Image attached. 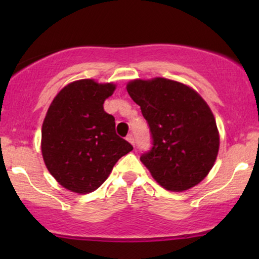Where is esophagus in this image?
<instances>
[{"label":"esophagus","instance_id":"1","mask_svg":"<svg viewBox=\"0 0 259 259\" xmlns=\"http://www.w3.org/2000/svg\"><path fill=\"white\" fill-rule=\"evenodd\" d=\"M126 139L128 140L130 143L133 145V146H134V145H136V139H134V136H133V134H128V136H127Z\"/></svg>","mask_w":259,"mask_h":259}]
</instances>
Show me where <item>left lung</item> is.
Segmentation results:
<instances>
[{
    "label": "left lung",
    "mask_w": 259,
    "mask_h": 259,
    "mask_svg": "<svg viewBox=\"0 0 259 259\" xmlns=\"http://www.w3.org/2000/svg\"><path fill=\"white\" fill-rule=\"evenodd\" d=\"M126 88L150 127L152 148L140 160L152 177L176 192L199 184L219 150L217 123L204 99L186 84L164 77L133 80Z\"/></svg>",
    "instance_id": "left-lung-1"
}]
</instances>
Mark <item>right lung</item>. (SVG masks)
I'll return each instance as SVG.
<instances>
[{
    "mask_svg": "<svg viewBox=\"0 0 259 259\" xmlns=\"http://www.w3.org/2000/svg\"><path fill=\"white\" fill-rule=\"evenodd\" d=\"M113 83L83 79L63 87L49 106L42 125L41 151L60 185L76 193L100 187L122 155L133 150L115 133L114 116L104 102Z\"/></svg>",
    "mask_w": 259,
    "mask_h": 259,
    "instance_id": "right-lung-1",
    "label": "right lung"
}]
</instances>
